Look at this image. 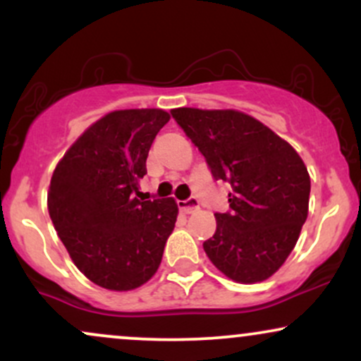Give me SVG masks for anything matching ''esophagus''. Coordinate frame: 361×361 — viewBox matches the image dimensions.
Wrapping results in <instances>:
<instances>
[{
	"mask_svg": "<svg viewBox=\"0 0 361 361\" xmlns=\"http://www.w3.org/2000/svg\"><path fill=\"white\" fill-rule=\"evenodd\" d=\"M178 207H180L181 212H185V214H193V212H197L198 209H200V205H198V200L195 197H190L188 200L178 202Z\"/></svg>",
	"mask_w": 361,
	"mask_h": 361,
	"instance_id": "1",
	"label": "esophagus"
}]
</instances>
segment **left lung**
Instances as JSON below:
<instances>
[{
    "label": "left lung",
    "mask_w": 361,
    "mask_h": 361,
    "mask_svg": "<svg viewBox=\"0 0 361 361\" xmlns=\"http://www.w3.org/2000/svg\"><path fill=\"white\" fill-rule=\"evenodd\" d=\"M173 118L198 147L214 180L231 185L229 212L204 243L227 279L256 283L295 247L309 212L310 176L287 140L238 110L175 109Z\"/></svg>",
    "instance_id": "8db88e82"
}]
</instances>
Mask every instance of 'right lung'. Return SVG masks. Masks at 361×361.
I'll return each instance as SVG.
<instances>
[{
	"mask_svg": "<svg viewBox=\"0 0 361 361\" xmlns=\"http://www.w3.org/2000/svg\"><path fill=\"white\" fill-rule=\"evenodd\" d=\"M161 109L115 110L86 128L57 163L47 207L62 244L86 279L126 292L152 279L175 229L173 198L139 200V181Z\"/></svg>",
	"mask_w": 361,
	"mask_h": 361,
	"instance_id": "1",
	"label": "right lung"
}]
</instances>
